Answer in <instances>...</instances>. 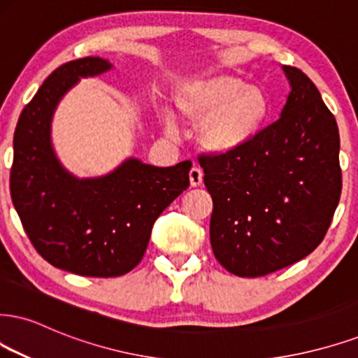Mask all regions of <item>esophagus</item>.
<instances>
[{
  "label": "esophagus",
  "instance_id": "obj_1",
  "mask_svg": "<svg viewBox=\"0 0 358 358\" xmlns=\"http://www.w3.org/2000/svg\"><path fill=\"white\" fill-rule=\"evenodd\" d=\"M202 171H201V167H196L194 166L191 171H189V180H191V186L192 187H197V186H201L202 184Z\"/></svg>",
  "mask_w": 358,
  "mask_h": 358
}]
</instances>
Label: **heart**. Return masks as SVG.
<instances>
[{
  "label": "heart",
  "instance_id": "b5f03b06",
  "mask_svg": "<svg viewBox=\"0 0 358 358\" xmlns=\"http://www.w3.org/2000/svg\"><path fill=\"white\" fill-rule=\"evenodd\" d=\"M176 108L199 124V143L210 152H232L249 144L266 126L271 101L262 90L232 74L201 78L176 92ZM167 127L172 121L167 119Z\"/></svg>",
  "mask_w": 358,
  "mask_h": 358
}]
</instances>
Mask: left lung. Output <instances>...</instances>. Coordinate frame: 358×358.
Instances as JSON below:
<instances>
[{"mask_svg": "<svg viewBox=\"0 0 358 358\" xmlns=\"http://www.w3.org/2000/svg\"><path fill=\"white\" fill-rule=\"evenodd\" d=\"M284 71L292 91L275 122L237 151L197 157L214 204L213 252L239 277L268 275L314 252L341 199L337 121L301 69Z\"/></svg>", "mask_w": 358, "mask_h": 358, "instance_id": "1", "label": "left lung"}]
</instances>
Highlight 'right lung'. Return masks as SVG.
Wrapping results in <instances>:
<instances>
[{
	"label": "right lung",
	"mask_w": 358,
	"mask_h": 358,
	"mask_svg": "<svg viewBox=\"0 0 358 358\" xmlns=\"http://www.w3.org/2000/svg\"><path fill=\"white\" fill-rule=\"evenodd\" d=\"M111 68L81 57L55 69L17 119L10 191L26 236L44 260L85 277H119L143 259L152 224L189 187L192 162L172 167L129 159L113 174L78 180L51 149L57 101L79 78Z\"/></svg>",
	"instance_id": "add662e5"
}]
</instances>
